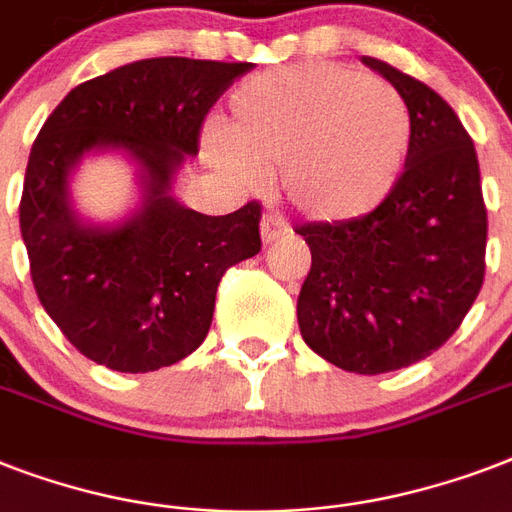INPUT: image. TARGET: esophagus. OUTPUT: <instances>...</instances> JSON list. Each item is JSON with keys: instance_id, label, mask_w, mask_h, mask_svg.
Returning a JSON list of instances; mask_svg holds the SVG:
<instances>
[{"instance_id": "1", "label": "esophagus", "mask_w": 512, "mask_h": 512, "mask_svg": "<svg viewBox=\"0 0 512 512\" xmlns=\"http://www.w3.org/2000/svg\"><path fill=\"white\" fill-rule=\"evenodd\" d=\"M284 233H289V225L284 217L265 215L263 220H260V236H263V244H273V241L281 239Z\"/></svg>"}]
</instances>
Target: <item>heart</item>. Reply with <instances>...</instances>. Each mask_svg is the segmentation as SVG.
<instances>
[{"label": "heart", "mask_w": 512, "mask_h": 512, "mask_svg": "<svg viewBox=\"0 0 512 512\" xmlns=\"http://www.w3.org/2000/svg\"><path fill=\"white\" fill-rule=\"evenodd\" d=\"M412 146V116L388 82L311 63L265 71L236 90L228 132L204 135L209 164L239 183L284 170L303 215L353 220L388 199Z\"/></svg>", "instance_id": "heart-1"}]
</instances>
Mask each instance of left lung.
Segmentation results:
<instances>
[{
  "instance_id": "left-lung-1",
  "label": "left lung",
  "mask_w": 512,
  "mask_h": 512,
  "mask_svg": "<svg viewBox=\"0 0 512 512\" xmlns=\"http://www.w3.org/2000/svg\"><path fill=\"white\" fill-rule=\"evenodd\" d=\"M412 116L409 159L369 215L297 228L311 271L297 297L305 345L345 372H396L457 332L484 284L486 207L473 140L438 92L364 55Z\"/></svg>"
}]
</instances>
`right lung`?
Instances as JSON below:
<instances>
[{
  "label": "right lung",
  "instance_id": "right-lung-1",
  "mask_svg": "<svg viewBox=\"0 0 512 512\" xmlns=\"http://www.w3.org/2000/svg\"><path fill=\"white\" fill-rule=\"evenodd\" d=\"M249 63L148 58L79 84L31 146L20 233L44 311L79 353L114 372H156L199 348L217 284L260 252V204L209 217L172 183L199 154L204 116ZM92 153L136 167L141 204L119 224L73 207L70 177Z\"/></svg>",
  "mask_w": 512,
  "mask_h": 512
}]
</instances>
